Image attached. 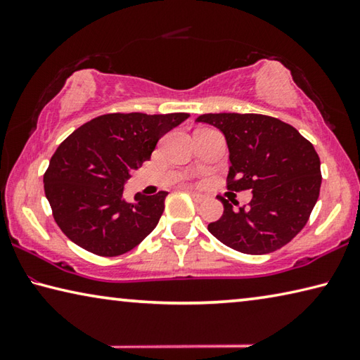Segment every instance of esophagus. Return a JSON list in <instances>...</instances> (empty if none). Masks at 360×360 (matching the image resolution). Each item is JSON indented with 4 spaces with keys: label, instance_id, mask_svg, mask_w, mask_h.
Instances as JSON below:
<instances>
[{
    "label": "esophagus",
    "instance_id": "esophagus-1",
    "mask_svg": "<svg viewBox=\"0 0 360 360\" xmlns=\"http://www.w3.org/2000/svg\"><path fill=\"white\" fill-rule=\"evenodd\" d=\"M187 192L191 193V197H192L197 203H202V202H205V200H206V197H205L203 193H198V192H193V191H187Z\"/></svg>",
    "mask_w": 360,
    "mask_h": 360
}]
</instances>
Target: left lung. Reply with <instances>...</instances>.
<instances>
[{"label":"left lung","mask_w":360,"mask_h":360,"mask_svg":"<svg viewBox=\"0 0 360 360\" xmlns=\"http://www.w3.org/2000/svg\"><path fill=\"white\" fill-rule=\"evenodd\" d=\"M197 122L221 130L227 139L229 191H252L249 206L219 195L224 214L208 225L235 251L268 254L294 238L314 208L321 188V160L313 144L294 127L264 114H203Z\"/></svg>","instance_id":"1"}]
</instances>
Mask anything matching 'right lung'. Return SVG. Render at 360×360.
I'll return each instance as SVG.
<instances>
[{
	"label": "right lung",
	"mask_w": 360,
	"mask_h": 360,
	"mask_svg": "<svg viewBox=\"0 0 360 360\" xmlns=\"http://www.w3.org/2000/svg\"><path fill=\"white\" fill-rule=\"evenodd\" d=\"M187 112H112L79 127L58 146L44 173V192L60 230L85 251L115 257L157 227L167 192L122 197L131 169L149 160L165 133Z\"/></svg>",
	"instance_id": "obj_1"
}]
</instances>
